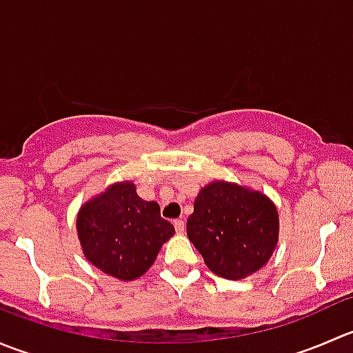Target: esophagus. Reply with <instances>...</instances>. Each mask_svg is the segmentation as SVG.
Segmentation results:
<instances>
[{
  "mask_svg": "<svg viewBox=\"0 0 353 353\" xmlns=\"http://www.w3.org/2000/svg\"><path fill=\"white\" fill-rule=\"evenodd\" d=\"M174 229H176L177 234H183L184 229H186V223H184V220L183 219L174 220Z\"/></svg>",
  "mask_w": 353,
  "mask_h": 353,
  "instance_id": "obj_1",
  "label": "esophagus"
}]
</instances>
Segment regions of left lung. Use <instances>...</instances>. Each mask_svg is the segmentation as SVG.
<instances>
[{
    "label": "left lung",
    "mask_w": 353,
    "mask_h": 353,
    "mask_svg": "<svg viewBox=\"0 0 353 353\" xmlns=\"http://www.w3.org/2000/svg\"><path fill=\"white\" fill-rule=\"evenodd\" d=\"M186 230L215 275L241 280L272 256L279 241V213L265 194L219 181L199 191Z\"/></svg>",
    "instance_id": "8db88e82"
}]
</instances>
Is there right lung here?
<instances>
[{
    "label": "right lung",
    "mask_w": 353,
    "mask_h": 353,
    "mask_svg": "<svg viewBox=\"0 0 353 353\" xmlns=\"http://www.w3.org/2000/svg\"><path fill=\"white\" fill-rule=\"evenodd\" d=\"M77 230L83 254L108 275L134 280L154 265L174 225L160 216L155 201H145L131 183L112 184L81 206Z\"/></svg>",
    "instance_id": "1"
}]
</instances>
